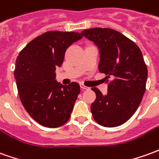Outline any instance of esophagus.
<instances>
[{
  "instance_id": "obj_1",
  "label": "esophagus",
  "mask_w": 159,
  "mask_h": 159,
  "mask_svg": "<svg viewBox=\"0 0 159 159\" xmlns=\"http://www.w3.org/2000/svg\"><path fill=\"white\" fill-rule=\"evenodd\" d=\"M81 88H82L83 90H89V89H90V88L87 87V86H85V85H83V84H81Z\"/></svg>"
}]
</instances>
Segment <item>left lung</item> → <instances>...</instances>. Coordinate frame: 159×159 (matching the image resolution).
<instances>
[{"label":"left lung","instance_id":"1","mask_svg":"<svg viewBox=\"0 0 159 159\" xmlns=\"http://www.w3.org/2000/svg\"><path fill=\"white\" fill-rule=\"evenodd\" d=\"M81 34L98 47L99 70L113 79L107 95L92 88L96 95L91 104L93 118L106 127L120 126L136 112L145 94L147 67L141 51L128 38L110 28H90Z\"/></svg>","mask_w":159,"mask_h":159}]
</instances>
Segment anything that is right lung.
Instances as JSON below:
<instances>
[{
	"instance_id": "1",
	"label": "right lung",
	"mask_w": 159,
	"mask_h": 159,
	"mask_svg": "<svg viewBox=\"0 0 159 159\" xmlns=\"http://www.w3.org/2000/svg\"><path fill=\"white\" fill-rule=\"evenodd\" d=\"M78 33L50 31L25 45L16 59L18 93L30 116L42 126L58 127L68 121L80 94L79 84L56 81V68L70 45L82 39Z\"/></svg>"
}]
</instances>
